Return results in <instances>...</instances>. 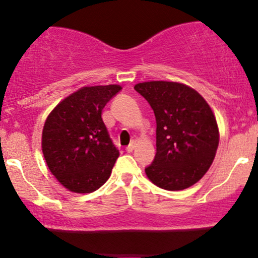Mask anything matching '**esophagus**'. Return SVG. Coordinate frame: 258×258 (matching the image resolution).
Returning a JSON list of instances; mask_svg holds the SVG:
<instances>
[{
    "label": "esophagus",
    "mask_w": 258,
    "mask_h": 258,
    "mask_svg": "<svg viewBox=\"0 0 258 258\" xmlns=\"http://www.w3.org/2000/svg\"><path fill=\"white\" fill-rule=\"evenodd\" d=\"M135 147H136V142L135 141H132L131 143H130V146L128 147H126V152L127 153H131L133 149H135Z\"/></svg>",
    "instance_id": "esophagus-1"
}]
</instances>
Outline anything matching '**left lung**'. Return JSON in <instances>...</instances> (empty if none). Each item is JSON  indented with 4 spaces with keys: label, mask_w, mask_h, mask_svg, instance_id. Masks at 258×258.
<instances>
[{
    "label": "left lung",
    "mask_w": 258,
    "mask_h": 258,
    "mask_svg": "<svg viewBox=\"0 0 258 258\" xmlns=\"http://www.w3.org/2000/svg\"><path fill=\"white\" fill-rule=\"evenodd\" d=\"M135 90L156 120V154L146 167L148 178L166 190L195 184L211 166L220 141L211 108L197 91L178 82H142Z\"/></svg>",
    "instance_id": "1"
}]
</instances>
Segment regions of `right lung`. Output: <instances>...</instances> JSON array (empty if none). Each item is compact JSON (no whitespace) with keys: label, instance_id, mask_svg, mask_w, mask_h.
Here are the masks:
<instances>
[{"label":"right lung","instance_id":"obj_1","mask_svg":"<svg viewBox=\"0 0 258 258\" xmlns=\"http://www.w3.org/2000/svg\"><path fill=\"white\" fill-rule=\"evenodd\" d=\"M117 85L84 87L53 109L42 131V153L49 171L74 193H92L111 174L119 149L102 119Z\"/></svg>","mask_w":258,"mask_h":258}]
</instances>
